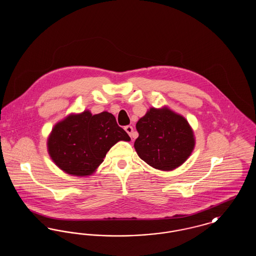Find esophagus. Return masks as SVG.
I'll use <instances>...</instances> for the list:
<instances>
[{
  "instance_id": "esophagus-1",
  "label": "esophagus",
  "mask_w": 256,
  "mask_h": 256,
  "mask_svg": "<svg viewBox=\"0 0 256 256\" xmlns=\"http://www.w3.org/2000/svg\"><path fill=\"white\" fill-rule=\"evenodd\" d=\"M124 130L126 132V134H128L130 137L132 136V134H134V128H132V126H124Z\"/></svg>"
}]
</instances>
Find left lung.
Listing matches in <instances>:
<instances>
[{"label": "left lung", "mask_w": 256, "mask_h": 256, "mask_svg": "<svg viewBox=\"0 0 256 256\" xmlns=\"http://www.w3.org/2000/svg\"><path fill=\"white\" fill-rule=\"evenodd\" d=\"M136 130L139 136L134 148L138 156L156 170L176 169L194 150L193 128L168 106L150 108L136 122Z\"/></svg>", "instance_id": "8db88e82"}]
</instances>
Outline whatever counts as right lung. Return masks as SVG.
<instances>
[{
  "label": "right lung",
  "mask_w": 256,
  "mask_h": 256,
  "mask_svg": "<svg viewBox=\"0 0 256 256\" xmlns=\"http://www.w3.org/2000/svg\"><path fill=\"white\" fill-rule=\"evenodd\" d=\"M119 141H130L108 111L71 113L54 124L48 140L50 158L64 172L76 176L94 174L108 152Z\"/></svg>",
  "instance_id": "1"
}]
</instances>
